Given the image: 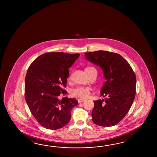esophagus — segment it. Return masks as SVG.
<instances>
[{"label":"esophagus","mask_w":157,"mask_h":157,"mask_svg":"<svg viewBox=\"0 0 157 157\" xmlns=\"http://www.w3.org/2000/svg\"><path fill=\"white\" fill-rule=\"evenodd\" d=\"M85 100V99H78V103H82V102H83Z\"/></svg>","instance_id":"1"}]
</instances>
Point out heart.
<instances>
[{
  "label": "heart",
  "instance_id": "b5f03b06",
  "mask_svg": "<svg viewBox=\"0 0 157 157\" xmlns=\"http://www.w3.org/2000/svg\"><path fill=\"white\" fill-rule=\"evenodd\" d=\"M94 71H97V70L94 67H88L86 68L85 72L86 73H90ZM71 78V75L70 76L69 78ZM91 93V89L89 87L79 86L71 90V94L72 96L77 97L81 99L86 98L90 95Z\"/></svg>",
  "mask_w": 157,
  "mask_h": 157
}]
</instances>
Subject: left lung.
<instances>
[{"label":"left lung","mask_w":157,"mask_h":157,"mask_svg":"<svg viewBox=\"0 0 157 157\" xmlns=\"http://www.w3.org/2000/svg\"><path fill=\"white\" fill-rule=\"evenodd\" d=\"M85 56L100 66L106 79L100 91L105 99L94 101L92 120L100 126H114L123 120L133 103L136 76L130 64L118 54L98 50L85 53Z\"/></svg>","instance_id":"8db88e82"}]
</instances>
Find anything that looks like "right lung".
<instances>
[{"label":"right lung","instance_id":"right-lung-1","mask_svg":"<svg viewBox=\"0 0 157 157\" xmlns=\"http://www.w3.org/2000/svg\"><path fill=\"white\" fill-rule=\"evenodd\" d=\"M80 54L49 52L32 62L27 71L25 97L30 112L41 126L57 130L71 120V110L78 104L76 99L64 97L67 91L69 68Z\"/></svg>","mask_w":157,"mask_h":157}]
</instances>
